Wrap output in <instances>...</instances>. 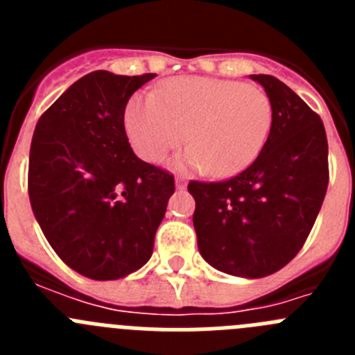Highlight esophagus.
<instances>
[{
  "mask_svg": "<svg viewBox=\"0 0 355 355\" xmlns=\"http://www.w3.org/2000/svg\"><path fill=\"white\" fill-rule=\"evenodd\" d=\"M175 187L180 188V190H183V188L187 187V180H184L183 175H178V178H175Z\"/></svg>",
  "mask_w": 355,
  "mask_h": 355,
  "instance_id": "1",
  "label": "esophagus"
}]
</instances>
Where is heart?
<instances>
[{"mask_svg": "<svg viewBox=\"0 0 355 355\" xmlns=\"http://www.w3.org/2000/svg\"><path fill=\"white\" fill-rule=\"evenodd\" d=\"M272 122V103L261 89L197 76L167 81L158 97L137 94L124 112L128 139L140 158L162 162L188 137L193 144L175 165L211 168L218 178L240 174L256 162Z\"/></svg>", "mask_w": 355, "mask_h": 355, "instance_id": "heart-1", "label": "heart"}]
</instances>
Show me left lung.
Instances as JSON below:
<instances>
[{
    "label": "left lung",
    "instance_id": "8db88e82",
    "mask_svg": "<svg viewBox=\"0 0 355 355\" xmlns=\"http://www.w3.org/2000/svg\"><path fill=\"white\" fill-rule=\"evenodd\" d=\"M274 122L252 165L227 181H190L200 256L216 270L258 279L281 270L302 249L329 184L324 122L290 87L252 74Z\"/></svg>",
    "mask_w": 355,
    "mask_h": 355
}]
</instances>
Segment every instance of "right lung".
<instances>
[{"mask_svg":"<svg viewBox=\"0 0 355 355\" xmlns=\"http://www.w3.org/2000/svg\"><path fill=\"white\" fill-rule=\"evenodd\" d=\"M156 74L94 71L35 126L28 165L33 215L58 258L96 281L149 261L174 175L137 158L124 130L130 97Z\"/></svg>","mask_w":355,"mask_h":355,"instance_id":"add662e5","label":"right lung"}]
</instances>
